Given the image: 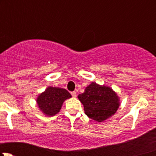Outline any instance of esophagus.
<instances>
[{"label":"esophagus","instance_id":"1","mask_svg":"<svg viewBox=\"0 0 156 156\" xmlns=\"http://www.w3.org/2000/svg\"><path fill=\"white\" fill-rule=\"evenodd\" d=\"M71 94H72V97H76L77 94H76V92H75V91H73V92L71 93Z\"/></svg>","mask_w":156,"mask_h":156}]
</instances>
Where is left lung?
Returning <instances> with one entry per match:
<instances>
[{"mask_svg": "<svg viewBox=\"0 0 156 156\" xmlns=\"http://www.w3.org/2000/svg\"><path fill=\"white\" fill-rule=\"evenodd\" d=\"M90 119L103 122L114 115L120 106V98L112 87L92 82L78 96Z\"/></svg>", "mask_w": 156, "mask_h": 156, "instance_id": "left-lung-1", "label": "left lung"}]
</instances>
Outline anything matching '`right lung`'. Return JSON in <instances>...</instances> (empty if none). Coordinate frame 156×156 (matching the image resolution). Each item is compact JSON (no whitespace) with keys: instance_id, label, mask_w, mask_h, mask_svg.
Returning <instances> with one entry per match:
<instances>
[{"instance_id":"right-lung-1","label":"right lung","mask_w":156,"mask_h":156,"mask_svg":"<svg viewBox=\"0 0 156 156\" xmlns=\"http://www.w3.org/2000/svg\"><path fill=\"white\" fill-rule=\"evenodd\" d=\"M72 97L66 89L49 86L36 99L37 106L44 115L54 116L59 112L64 101Z\"/></svg>"}]
</instances>
